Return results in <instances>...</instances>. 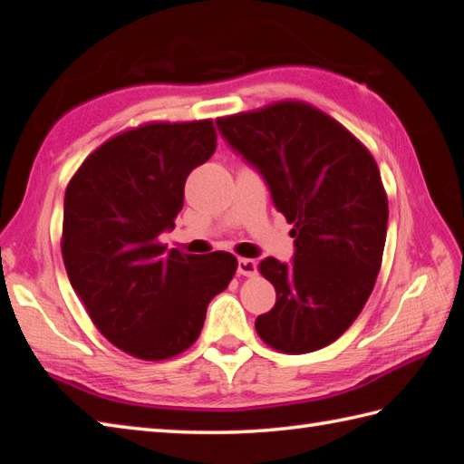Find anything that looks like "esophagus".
I'll list each match as a JSON object with an SVG mask.
<instances>
[{"label": "esophagus", "mask_w": 464, "mask_h": 464, "mask_svg": "<svg viewBox=\"0 0 464 464\" xmlns=\"http://www.w3.org/2000/svg\"><path fill=\"white\" fill-rule=\"evenodd\" d=\"M256 272H258V264H256L254 260H248V258H240L238 260V274L240 276H256Z\"/></svg>", "instance_id": "esophagus-1"}]
</instances>
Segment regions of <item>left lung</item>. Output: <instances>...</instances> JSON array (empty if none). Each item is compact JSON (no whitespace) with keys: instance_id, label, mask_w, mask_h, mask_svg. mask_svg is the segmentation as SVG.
<instances>
[{"instance_id":"left-lung-1","label":"left lung","mask_w":464,"mask_h":464,"mask_svg":"<svg viewBox=\"0 0 464 464\" xmlns=\"http://www.w3.org/2000/svg\"><path fill=\"white\" fill-rule=\"evenodd\" d=\"M216 122L294 226V262L266 258L258 266L276 287V305L258 315L256 332L292 355L334 343L362 314L383 260L389 204L375 159L304 101H277Z\"/></svg>"}]
</instances>
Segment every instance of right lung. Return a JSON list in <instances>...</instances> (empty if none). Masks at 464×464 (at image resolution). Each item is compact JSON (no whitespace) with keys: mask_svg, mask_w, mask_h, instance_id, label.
Listing matches in <instances>:
<instances>
[{"mask_svg":"<svg viewBox=\"0 0 464 464\" xmlns=\"http://www.w3.org/2000/svg\"><path fill=\"white\" fill-rule=\"evenodd\" d=\"M216 150L210 119L147 122L92 150L69 180L65 270L91 322L122 352L162 362L197 342L210 300L228 287L236 256L167 252L184 182Z\"/></svg>","mask_w":464,"mask_h":464,"instance_id":"right-lung-1","label":"right lung"}]
</instances>
